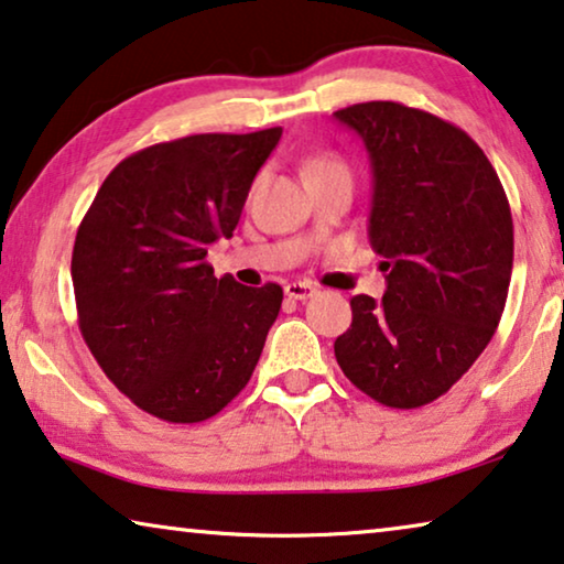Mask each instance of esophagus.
<instances>
[{
    "mask_svg": "<svg viewBox=\"0 0 564 564\" xmlns=\"http://www.w3.org/2000/svg\"><path fill=\"white\" fill-rule=\"evenodd\" d=\"M284 295L290 300H307L315 295V288L310 282H290L288 288H284Z\"/></svg>",
    "mask_w": 564,
    "mask_h": 564,
    "instance_id": "34e87169",
    "label": "esophagus"
}]
</instances>
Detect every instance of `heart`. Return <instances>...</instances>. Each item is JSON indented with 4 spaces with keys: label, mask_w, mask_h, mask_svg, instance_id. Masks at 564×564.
Wrapping results in <instances>:
<instances>
[{
    "label": "heart",
    "mask_w": 564,
    "mask_h": 564,
    "mask_svg": "<svg viewBox=\"0 0 564 564\" xmlns=\"http://www.w3.org/2000/svg\"><path fill=\"white\" fill-rule=\"evenodd\" d=\"M317 165H338V162L336 160H315L310 167H317Z\"/></svg>",
    "instance_id": "b5f03b06"
}]
</instances>
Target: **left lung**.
<instances>
[{
    "mask_svg": "<svg viewBox=\"0 0 564 564\" xmlns=\"http://www.w3.org/2000/svg\"><path fill=\"white\" fill-rule=\"evenodd\" d=\"M371 160L369 236L387 292L350 297L343 373L394 410L443 397L499 328L513 264L509 198L460 127L397 101L333 113Z\"/></svg>",
    "mask_w": 564,
    "mask_h": 564,
    "instance_id": "8db88e82",
    "label": "left lung"
}]
</instances>
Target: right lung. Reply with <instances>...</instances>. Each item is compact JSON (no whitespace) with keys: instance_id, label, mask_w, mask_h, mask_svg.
<instances>
[{"instance_id":"1","label":"right lung","mask_w":564,"mask_h":564,"mask_svg":"<svg viewBox=\"0 0 564 564\" xmlns=\"http://www.w3.org/2000/svg\"><path fill=\"white\" fill-rule=\"evenodd\" d=\"M282 127L191 134L111 170L73 243L78 328L106 377L175 424L214 417L247 387L282 288L216 276L208 247L231 236Z\"/></svg>"}]
</instances>
